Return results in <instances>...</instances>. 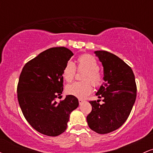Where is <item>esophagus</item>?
Returning <instances> with one entry per match:
<instances>
[{
  "mask_svg": "<svg viewBox=\"0 0 153 153\" xmlns=\"http://www.w3.org/2000/svg\"><path fill=\"white\" fill-rule=\"evenodd\" d=\"M78 101H79V104H80V105H81L82 103L84 102L83 100H82V99H78Z\"/></svg>",
  "mask_w": 153,
  "mask_h": 153,
  "instance_id": "esophagus-1",
  "label": "esophagus"
}]
</instances>
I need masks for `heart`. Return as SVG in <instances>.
Returning <instances> with one entry per match:
<instances>
[{
  "label": "heart",
  "mask_w": 153,
  "mask_h": 153,
  "mask_svg": "<svg viewBox=\"0 0 153 153\" xmlns=\"http://www.w3.org/2000/svg\"><path fill=\"white\" fill-rule=\"evenodd\" d=\"M78 69L85 71L83 80L85 82H75L68 85L66 88L67 93L78 99H84L92 91V85H99L101 82V75L99 71V64L94 56L88 54H82L78 59ZM76 68L74 63L68 62L64 67L62 77L67 82H71L74 78Z\"/></svg>",
  "instance_id": "obj_1"
}]
</instances>
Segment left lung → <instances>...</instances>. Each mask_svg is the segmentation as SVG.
<instances>
[{
    "label": "left lung",
    "mask_w": 153,
    "mask_h": 153,
    "mask_svg": "<svg viewBox=\"0 0 153 153\" xmlns=\"http://www.w3.org/2000/svg\"><path fill=\"white\" fill-rule=\"evenodd\" d=\"M103 68V80L96 95L103 99L90 101L92 111L87 116L88 127L99 134L119 129L129 116L136 100L137 86L132 70L115 54L107 51L94 52Z\"/></svg>",
    "instance_id": "1"
}]
</instances>
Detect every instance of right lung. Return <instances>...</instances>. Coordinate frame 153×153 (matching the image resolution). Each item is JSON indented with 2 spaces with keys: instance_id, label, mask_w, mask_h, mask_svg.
I'll return each mask as SVG.
<instances>
[{
  "instance_id": "right-lung-1",
  "label": "right lung",
  "mask_w": 153,
  "mask_h": 153,
  "mask_svg": "<svg viewBox=\"0 0 153 153\" xmlns=\"http://www.w3.org/2000/svg\"><path fill=\"white\" fill-rule=\"evenodd\" d=\"M73 55L66 47H52L26 63L21 73L17 87L19 106L27 122L41 134H62L70 114L78 108V100L71 95L59 103L54 101L62 94V71Z\"/></svg>"
}]
</instances>
